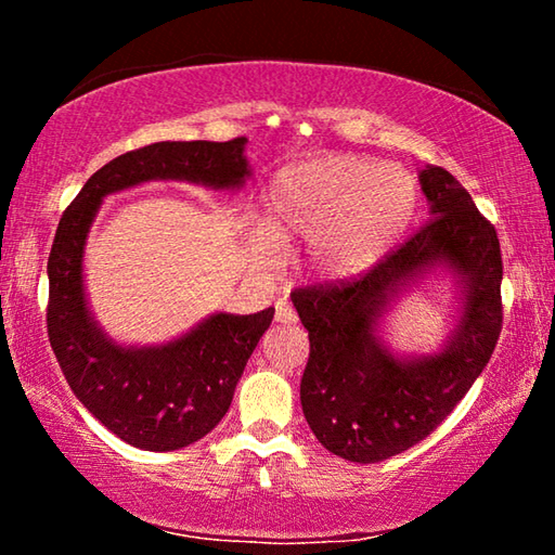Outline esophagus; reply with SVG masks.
Listing matches in <instances>:
<instances>
[{
	"label": "esophagus",
	"mask_w": 555,
	"mask_h": 555,
	"mask_svg": "<svg viewBox=\"0 0 555 555\" xmlns=\"http://www.w3.org/2000/svg\"><path fill=\"white\" fill-rule=\"evenodd\" d=\"M276 323H281V325H294L296 323V311L288 306L286 298L276 300Z\"/></svg>",
	"instance_id": "esophagus-1"
}]
</instances>
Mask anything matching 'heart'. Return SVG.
Wrapping results in <instances>:
<instances>
[{
    "mask_svg": "<svg viewBox=\"0 0 555 555\" xmlns=\"http://www.w3.org/2000/svg\"><path fill=\"white\" fill-rule=\"evenodd\" d=\"M416 208L418 185L406 168L354 154L311 158L271 181L257 255L276 264L281 244L304 242L300 267L308 276L354 279L397 247Z\"/></svg>",
    "mask_w": 555,
    "mask_h": 555,
    "instance_id": "b5f03b06",
    "label": "heart"
}]
</instances>
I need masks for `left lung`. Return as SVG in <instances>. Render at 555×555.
Segmentation results:
<instances>
[{
  "label": "left lung",
  "mask_w": 555,
  "mask_h": 555,
  "mask_svg": "<svg viewBox=\"0 0 555 555\" xmlns=\"http://www.w3.org/2000/svg\"><path fill=\"white\" fill-rule=\"evenodd\" d=\"M428 222L354 284L291 294L311 354L300 377L308 426L333 455L379 463L424 440L453 411L502 331V255L490 222L446 168L418 173ZM456 288V321L438 351L401 353L383 340L386 315L426 280Z\"/></svg>",
  "instance_id": "left-lung-1"
}]
</instances>
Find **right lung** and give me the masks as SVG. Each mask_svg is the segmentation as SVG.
<instances>
[{
    "instance_id": "1",
    "label": "right lung",
    "mask_w": 555,
    "mask_h": 555,
    "mask_svg": "<svg viewBox=\"0 0 555 555\" xmlns=\"http://www.w3.org/2000/svg\"><path fill=\"white\" fill-rule=\"evenodd\" d=\"M247 139L158 142L112 158L63 212L49 257V340L75 397L125 443L168 453L195 443L228 413L234 387L274 308L251 315L215 311L158 345H125L90 308L86 247L102 201L152 181L242 191Z\"/></svg>"
}]
</instances>
